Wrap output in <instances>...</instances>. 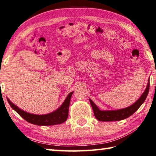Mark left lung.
Instances as JSON below:
<instances>
[{"instance_id":"obj_1","label":"left lung","mask_w":156,"mask_h":156,"mask_svg":"<svg viewBox=\"0 0 156 156\" xmlns=\"http://www.w3.org/2000/svg\"><path fill=\"white\" fill-rule=\"evenodd\" d=\"M150 82L148 81L147 88L144 92L142 94L135 103H133L129 107L123 108V109L117 110H101L95 105V103L92 101L90 99L91 107L94 111V115L95 117L100 122H114V121H119L126 119L130 116H131L133 113H135L138 110L143 103L144 102L146 98L147 97L149 91Z\"/></svg>"}]
</instances>
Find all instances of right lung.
<instances>
[{"mask_svg":"<svg viewBox=\"0 0 156 156\" xmlns=\"http://www.w3.org/2000/svg\"><path fill=\"white\" fill-rule=\"evenodd\" d=\"M73 93V91L69 94V95L66 96L65 101H64V103L58 109H57L55 111L51 113L42 115H33V114L25 112V111L19 108L14 103H12L9 100V98H7V99L12 109L15 110L22 118L24 119L28 122L37 126H51L60 124V123H64L67 119L69 104H70L71 97Z\"/></svg>","mask_w":156,"mask_h":156,"instance_id":"obj_1","label":"right lung"}]
</instances>
